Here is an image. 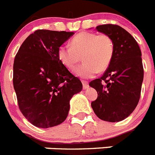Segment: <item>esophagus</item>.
Listing matches in <instances>:
<instances>
[{
	"mask_svg": "<svg viewBox=\"0 0 155 155\" xmlns=\"http://www.w3.org/2000/svg\"><path fill=\"white\" fill-rule=\"evenodd\" d=\"M82 84H83V87H84V89H87L89 87V84L85 80H82Z\"/></svg>",
	"mask_w": 155,
	"mask_h": 155,
	"instance_id": "1",
	"label": "esophagus"
}]
</instances>
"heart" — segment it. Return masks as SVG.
Masks as SVG:
<instances>
[{"label":"heart","instance_id":"1","mask_svg":"<svg viewBox=\"0 0 155 155\" xmlns=\"http://www.w3.org/2000/svg\"><path fill=\"white\" fill-rule=\"evenodd\" d=\"M113 40L106 35L82 32L72 38L71 46L62 45L58 49V58L66 68L71 69L80 62L74 73L79 77L92 78L97 71L106 70L114 57Z\"/></svg>","mask_w":155,"mask_h":155}]
</instances>
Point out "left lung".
Returning a JSON list of instances; mask_svg holds the SVG:
<instances>
[{"mask_svg": "<svg viewBox=\"0 0 155 155\" xmlns=\"http://www.w3.org/2000/svg\"><path fill=\"white\" fill-rule=\"evenodd\" d=\"M96 30L111 38L114 52L104 75L89 84L97 92L91 107L101 120L120 121L132 114L140 100L143 80L141 50L135 38L120 26L105 24Z\"/></svg>", "mask_w": 155, "mask_h": 155, "instance_id": "1", "label": "left lung"}]
</instances>
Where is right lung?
I'll return each mask as SVG.
<instances>
[{
	"label": "right lung",
	"instance_id": "1",
	"mask_svg": "<svg viewBox=\"0 0 155 155\" xmlns=\"http://www.w3.org/2000/svg\"><path fill=\"white\" fill-rule=\"evenodd\" d=\"M74 32L38 30L23 42L14 60L13 86L19 110L41 128L61 124L82 83L58 58V49Z\"/></svg>",
	"mask_w": 155,
	"mask_h": 155
}]
</instances>
